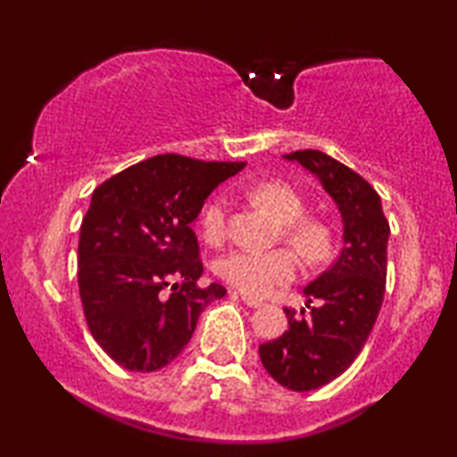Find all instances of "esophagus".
<instances>
[{
  "instance_id": "1",
  "label": "esophagus",
  "mask_w": 457,
  "mask_h": 457,
  "mask_svg": "<svg viewBox=\"0 0 457 457\" xmlns=\"http://www.w3.org/2000/svg\"><path fill=\"white\" fill-rule=\"evenodd\" d=\"M241 302L249 305V308H260L262 305V299L258 297H252V295H245V293H241Z\"/></svg>"
}]
</instances>
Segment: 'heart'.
<instances>
[{
  "label": "heart",
  "instance_id": "b5f03b06",
  "mask_svg": "<svg viewBox=\"0 0 457 457\" xmlns=\"http://www.w3.org/2000/svg\"><path fill=\"white\" fill-rule=\"evenodd\" d=\"M247 195L260 208L283 222V237L308 264H320L333 247L330 228L322 220L305 216V199L283 180H264L249 187ZM202 235L208 243H220L227 235V202L210 199L199 216ZM297 255L291 249L274 252H247L239 249L218 262V274L235 289L247 295H266L274 287L289 283L297 274Z\"/></svg>",
  "mask_w": 457,
  "mask_h": 457
}]
</instances>
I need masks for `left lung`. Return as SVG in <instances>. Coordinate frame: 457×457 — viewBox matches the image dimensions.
I'll return each instance as SVG.
<instances>
[{
    "mask_svg": "<svg viewBox=\"0 0 457 457\" xmlns=\"http://www.w3.org/2000/svg\"><path fill=\"white\" fill-rule=\"evenodd\" d=\"M320 180L343 218V247L327 272L305 287L302 316L285 308L289 330L262 343L260 360L278 385L312 391L341 377L370 335L383 305L389 222L372 185L318 149L285 155Z\"/></svg>",
    "mask_w": 457,
    "mask_h": 457,
    "instance_id": "8db88e82",
    "label": "left lung"
}]
</instances>
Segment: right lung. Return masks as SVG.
<instances>
[{
    "label": "right lung",
    "instance_id": "obj_1",
    "mask_svg": "<svg viewBox=\"0 0 457 457\" xmlns=\"http://www.w3.org/2000/svg\"><path fill=\"white\" fill-rule=\"evenodd\" d=\"M245 162L154 155L104 180L80 224L79 293L93 339L133 372H154L189 343L205 305L227 295L199 287L191 222Z\"/></svg>",
    "mask_w": 457,
    "mask_h": 457
}]
</instances>
